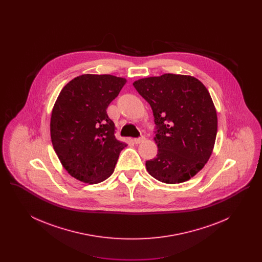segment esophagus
Instances as JSON below:
<instances>
[{
    "mask_svg": "<svg viewBox=\"0 0 262 262\" xmlns=\"http://www.w3.org/2000/svg\"><path fill=\"white\" fill-rule=\"evenodd\" d=\"M144 140H145V137H137V138H135V142H136L137 144H139V143L143 142Z\"/></svg>",
    "mask_w": 262,
    "mask_h": 262,
    "instance_id": "34e87169",
    "label": "esophagus"
}]
</instances>
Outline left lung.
Wrapping results in <instances>:
<instances>
[{"label": "left lung", "mask_w": 262, "mask_h": 262, "mask_svg": "<svg viewBox=\"0 0 262 262\" xmlns=\"http://www.w3.org/2000/svg\"><path fill=\"white\" fill-rule=\"evenodd\" d=\"M149 103L158 152L145 163L153 178L180 184L198 174L210 158L217 135V113L207 88L190 75L165 74L134 82Z\"/></svg>", "instance_id": "8db88e82"}]
</instances>
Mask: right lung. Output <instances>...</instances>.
<instances>
[{"mask_svg": "<svg viewBox=\"0 0 262 262\" xmlns=\"http://www.w3.org/2000/svg\"><path fill=\"white\" fill-rule=\"evenodd\" d=\"M125 82L115 75H79L56 100L52 144L63 168L80 182L98 184L108 179L126 146L115 137V124L106 112Z\"/></svg>", "mask_w": 262, "mask_h": 262, "instance_id": "add662e5", "label": "right lung"}]
</instances>
